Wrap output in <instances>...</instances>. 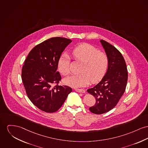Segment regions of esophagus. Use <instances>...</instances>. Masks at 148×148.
I'll return each instance as SVG.
<instances>
[{"instance_id":"obj_1","label":"esophagus","mask_w":148,"mask_h":148,"mask_svg":"<svg viewBox=\"0 0 148 148\" xmlns=\"http://www.w3.org/2000/svg\"><path fill=\"white\" fill-rule=\"evenodd\" d=\"M75 90L78 92H81V93H85V90H84V89H75Z\"/></svg>"}]
</instances>
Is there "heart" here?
<instances>
[{
	"mask_svg": "<svg viewBox=\"0 0 148 148\" xmlns=\"http://www.w3.org/2000/svg\"><path fill=\"white\" fill-rule=\"evenodd\" d=\"M72 54L74 59L83 63L81 73L72 75L64 79V83L73 88L84 87L90 81L97 83L106 75L109 64L108 57L96 47L89 44H82L75 48ZM70 58L66 54H62L58 59V69L63 76L69 73Z\"/></svg>",
	"mask_w": 148,
	"mask_h": 148,
	"instance_id": "heart-1",
	"label": "heart"
}]
</instances>
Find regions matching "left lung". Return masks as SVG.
<instances>
[{
	"mask_svg": "<svg viewBox=\"0 0 148 148\" xmlns=\"http://www.w3.org/2000/svg\"><path fill=\"white\" fill-rule=\"evenodd\" d=\"M100 41L108 57V69L101 81L87 90L96 99L95 104L89 110L97 114L108 112L117 104L125 91L128 79L126 62L120 51L108 42Z\"/></svg>",
	"mask_w": 148,
	"mask_h": 148,
	"instance_id": "obj_1",
	"label": "left lung"
}]
</instances>
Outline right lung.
I'll list each match as a JSON object with an SVG mask.
<instances>
[{"label":"right lung","mask_w":148,"mask_h":148,"mask_svg":"<svg viewBox=\"0 0 148 148\" xmlns=\"http://www.w3.org/2000/svg\"><path fill=\"white\" fill-rule=\"evenodd\" d=\"M71 40L55 37L47 40L31 50L22 69V80L31 101L40 110L53 113L63 104L72 91L58 85L61 76L58 62Z\"/></svg>","instance_id":"right-lung-1"}]
</instances>
